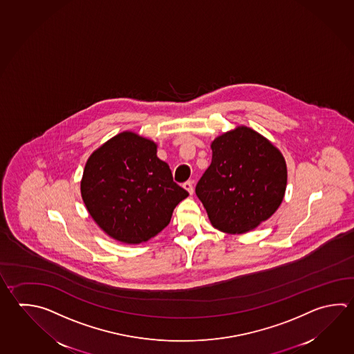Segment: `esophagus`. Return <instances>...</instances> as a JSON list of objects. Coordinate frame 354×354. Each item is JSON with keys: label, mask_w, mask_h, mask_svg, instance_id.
Listing matches in <instances>:
<instances>
[{"label": "esophagus", "mask_w": 354, "mask_h": 354, "mask_svg": "<svg viewBox=\"0 0 354 354\" xmlns=\"http://www.w3.org/2000/svg\"><path fill=\"white\" fill-rule=\"evenodd\" d=\"M184 189L187 190V193L190 194V195H193L194 193V185L193 181H187V183H184Z\"/></svg>", "instance_id": "34e87169"}]
</instances>
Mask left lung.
I'll list each match as a JSON object with an SVG mask.
<instances>
[{
    "label": "left lung",
    "mask_w": 354,
    "mask_h": 354,
    "mask_svg": "<svg viewBox=\"0 0 354 354\" xmlns=\"http://www.w3.org/2000/svg\"><path fill=\"white\" fill-rule=\"evenodd\" d=\"M212 164L195 193L214 227L247 233L279 207L287 187V165L270 141L238 127L212 142Z\"/></svg>",
    "instance_id": "8db88e82"
}]
</instances>
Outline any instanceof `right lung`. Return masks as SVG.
Here are the masks:
<instances>
[{
  "instance_id": "1",
  "label": "right lung",
  "mask_w": 354,
  "mask_h": 354,
  "mask_svg": "<svg viewBox=\"0 0 354 354\" xmlns=\"http://www.w3.org/2000/svg\"><path fill=\"white\" fill-rule=\"evenodd\" d=\"M187 195L156 156V144L131 131L118 133L95 150L81 180V196L93 221L127 244L160 233Z\"/></svg>"
}]
</instances>
